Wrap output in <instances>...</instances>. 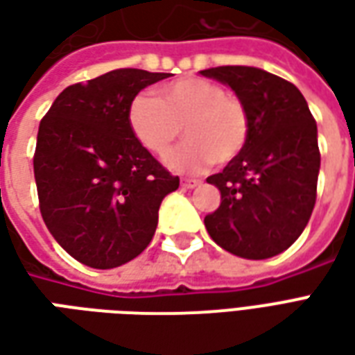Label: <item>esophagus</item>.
I'll return each mask as SVG.
<instances>
[{
    "label": "esophagus",
    "mask_w": 355,
    "mask_h": 355,
    "mask_svg": "<svg viewBox=\"0 0 355 355\" xmlns=\"http://www.w3.org/2000/svg\"><path fill=\"white\" fill-rule=\"evenodd\" d=\"M198 184H200V182H198L196 178H182V180H180V186H182V188H196Z\"/></svg>",
    "instance_id": "obj_1"
}]
</instances>
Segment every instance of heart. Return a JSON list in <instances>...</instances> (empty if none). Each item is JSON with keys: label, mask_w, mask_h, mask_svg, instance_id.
<instances>
[{"label": "heart", "mask_w": 355, "mask_h": 355, "mask_svg": "<svg viewBox=\"0 0 355 355\" xmlns=\"http://www.w3.org/2000/svg\"><path fill=\"white\" fill-rule=\"evenodd\" d=\"M127 121L140 146L165 155L180 137L186 142L167 157L180 173H200L211 163L234 162L249 142L251 119L245 102L205 78H180L157 89V98L137 94L127 108Z\"/></svg>", "instance_id": "b5f03b06"}]
</instances>
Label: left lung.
Instances as JSON below:
<instances>
[{
  "mask_svg": "<svg viewBox=\"0 0 355 355\" xmlns=\"http://www.w3.org/2000/svg\"><path fill=\"white\" fill-rule=\"evenodd\" d=\"M203 76L230 85L245 102L249 142L220 173L207 178L220 205L205 216L216 245L262 261L289 249L312 216L318 193V125L291 81L253 66H218Z\"/></svg>",
  "mask_w": 355,
  "mask_h": 355,
  "instance_id": "1",
  "label": "left lung"
}]
</instances>
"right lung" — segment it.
Here are the masks:
<instances>
[{
    "label": "right lung",
    "instance_id": "add662e5",
    "mask_svg": "<svg viewBox=\"0 0 355 355\" xmlns=\"http://www.w3.org/2000/svg\"><path fill=\"white\" fill-rule=\"evenodd\" d=\"M165 78L119 68L73 83L40 123L34 177L43 223L85 266L108 270L139 257L154 238L162 200L178 188L127 121L129 102Z\"/></svg>",
    "mask_w": 355,
    "mask_h": 355
}]
</instances>
